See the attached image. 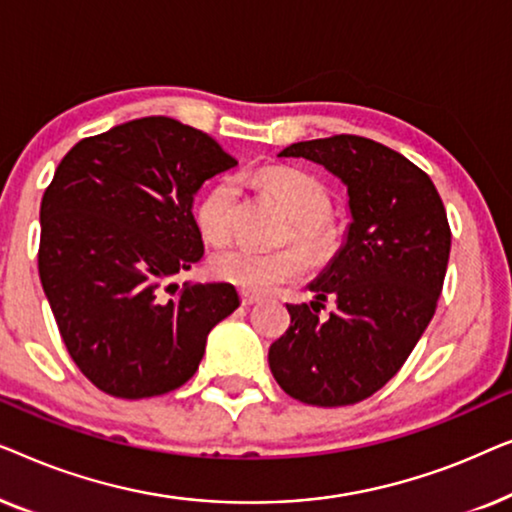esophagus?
I'll use <instances>...</instances> for the list:
<instances>
[{
	"label": "esophagus",
	"mask_w": 512,
	"mask_h": 512,
	"mask_svg": "<svg viewBox=\"0 0 512 512\" xmlns=\"http://www.w3.org/2000/svg\"><path fill=\"white\" fill-rule=\"evenodd\" d=\"M240 300H242L244 307H249V305L258 303V300H261V296H258V293H251V291H242L240 293Z\"/></svg>",
	"instance_id": "obj_1"
}]
</instances>
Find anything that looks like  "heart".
<instances>
[{
  "label": "heart",
  "mask_w": 512,
  "mask_h": 512,
  "mask_svg": "<svg viewBox=\"0 0 512 512\" xmlns=\"http://www.w3.org/2000/svg\"><path fill=\"white\" fill-rule=\"evenodd\" d=\"M258 181L291 216L289 237L303 244L314 258H328L342 242L340 228L331 221V198L319 179L291 167H270L258 174ZM237 202L235 179H221L200 200L198 228L212 244H223L233 235V212ZM307 256L298 247L279 251H256L230 247L212 258V275L242 291L268 293L286 282L305 275Z\"/></svg>",
  "instance_id": "heart-1"
}]
</instances>
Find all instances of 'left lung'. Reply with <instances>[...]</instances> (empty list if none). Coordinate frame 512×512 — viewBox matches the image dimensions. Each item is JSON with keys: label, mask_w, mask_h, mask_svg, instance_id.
Here are the masks:
<instances>
[{"label": "left lung", "mask_w": 512, "mask_h": 512, "mask_svg": "<svg viewBox=\"0 0 512 512\" xmlns=\"http://www.w3.org/2000/svg\"><path fill=\"white\" fill-rule=\"evenodd\" d=\"M333 172L349 193L345 247L310 289V305H286L291 326L268 361L279 387L319 408L354 405L394 377L429 326L450 261L443 200L415 163L389 146L333 135L286 146ZM333 297L328 320L318 307Z\"/></svg>", "instance_id": "obj_1"}]
</instances>
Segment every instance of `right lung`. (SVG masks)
Wrapping results in <instances>:
<instances>
[{
	"label": "right lung",
	"mask_w": 512,
	"mask_h": 512,
	"mask_svg": "<svg viewBox=\"0 0 512 512\" xmlns=\"http://www.w3.org/2000/svg\"><path fill=\"white\" fill-rule=\"evenodd\" d=\"M235 165L165 116L81 139L60 160L41 198L39 277L69 356L104 394L181 387L240 305L233 284H172L205 254L193 195Z\"/></svg>",
	"instance_id": "add662e5"
}]
</instances>
